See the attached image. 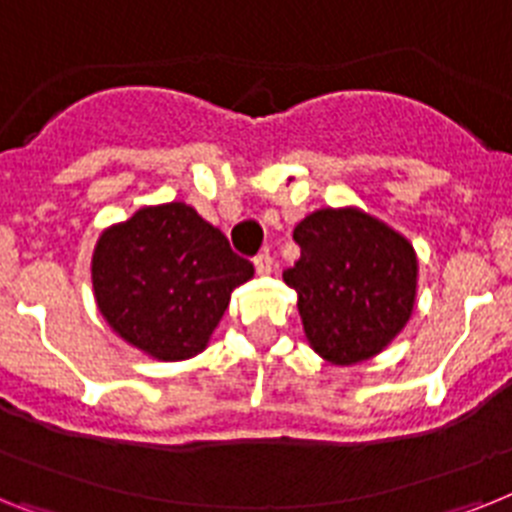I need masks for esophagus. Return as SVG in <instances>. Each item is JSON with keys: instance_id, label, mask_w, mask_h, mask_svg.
Listing matches in <instances>:
<instances>
[{"instance_id": "1", "label": "esophagus", "mask_w": 512, "mask_h": 512, "mask_svg": "<svg viewBox=\"0 0 512 512\" xmlns=\"http://www.w3.org/2000/svg\"><path fill=\"white\" fill-rule=\"evenodd\" d=\"M255 270L260 276H268L270 270H273V257H270L268 252H260V255L255 257Z\"/></svg>"}]
</instances>
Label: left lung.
Segmentation results:
<instances>
[{
    "mask_svg": "<svg viewBox=\"0 0 512 512\" xmlns=\"http://www.w3.org/2000/svg\"><path fill=\"white\" fill-rule=\"evenodd\" d=\"M302 255L283 273L296 291L304 336L338 367L385 351L414 315V244L356 205L320 208L296 223Z\"/></svg>",
    "mask_w": 512,
    "mask_h": 512,
    "instance_id": "left-lung-1",
    "label": "left lung"
}]
</instances>
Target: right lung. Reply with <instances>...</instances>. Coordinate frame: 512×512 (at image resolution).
I'll use <instances>...</instances> for the list:
<instances>
[{
	"instance_id": "add662e5",
	"label": "right lung",
	"mask_w": 512,
	"mask_h": 512,
	"mask_svg": "<svg viewBox=\"0 0 512 512\" xmlns=\"http://www.w3.org/2000/svg\"><path fill=\"white\" fill-rule=\"evenodd\" d=\"M252 276V263L182 200L145 205L106 226L90 260L103 320L158 362L203 354L231 291Z\"/></svg>"
}]
</instances>
